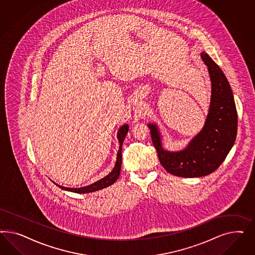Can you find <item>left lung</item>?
Masks as SVG:
<instances>
[{
  "label": "left lung",
  "mask_w": 255,
  "mask_h": 255,
  "mask_svg": "<svg viewBox=\"0 0 255 255\" xmlns=\"http://www.w3.org/2000/svg\"><path fill=\"white\" fill-rule=\"evenodd\" d=\"M201 58L209 67L212 87L209 115L203 130L185 149L169 152L162 147L156 125L148 124L162 167L182 178H198L214 172L230 151L238 131V112L230 84L209 55L202 52Z\"/></svg>",
  "instance_id": "left-lung-1"
}]
</instances>
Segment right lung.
<instances>
[{"instance_id": "right-lung-1", "label": "right lung", "mask_w": 255, "mask_h": 255, "mask_svg": "<svg viewBox=\"0 0 255 255\" xmlns=\"http://www.w3.org/2000/svg\"><path fill=\"white\" fill-rule=\"evenodd\" d=\"M128 130H129L128 125H124L123 127H121V129L118 131V139L120 141V149L118 151L116 164H115L114 169L112 170V172L107 177L102 178V179L98 180L97 182H95L93 184L86 186L83 188H77H77H66V187L58 185L56 183L55 184L58 187H60L62 190L77 193H93L95 191H98V190L104 189V188L108 187V186L112 185L118 179L119 176H120V173H121V168H122V148H123V143H124V138H125L127 132H128Z\"/></svg>"}]
</instances>
